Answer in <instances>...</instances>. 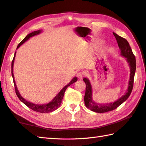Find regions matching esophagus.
<instances>
[{"mask_svg":"<svg viewBox=\"0 0 146 146\" xmlns=\"http://www.w3.org/2000/svg\"><path fill=\"white\" fill-rule=\"evenodd\" d=\"M84 76V73L83 72H82V71H79V72L76 73V76L80 79H82L83 78Z\"/></svg>","mask_w":146,"mask_h":146,"instance_id":"esophagus-1","label":"esophagus"}]
</instances>
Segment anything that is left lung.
Returning <instances> with one entry per match:
<instances>
[{
    "mask_svg": "<svg viewBox=\"0 0 146 146\" xmlns=\"http://www.w3.org/2000/svg\"><path fill=\"white\" fill-rule=\"evenodd\" d=\"M113 36L117 40L119 49L121 50V54L126 59L130 68V76H129L128 88L126 93L123 95L121 98L113 103H106V104H99L94 102L92 99V87L89 80L87 78H84L86 83V94L84 96V102L86 107L92 111L98 113H105L112 111L117 108L119 105L124 103L128 98L132 91L133 87L134 76L136 70V59L132 50L129 46V43L126 39L119 36L117 34L113 33Z\"/></svg>",
    "mask_w": 146,
    "mask_h": 146,
    "instance_id": "left-lung-1",
    "label": "left lung"
}]
</instances>
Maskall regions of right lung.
Masks as SVG:
<instances>
[{
  "label": "right lung",
  "instance_id": "add662e5",
  "mask_svg": "<svg viewBox=\"0 0 146 146\" xmlns=\"http://www.w3.org/2000/svg\"><path fill=\"white\" fill-rule=\"evenodd\" d=\"M41 30H39V31H34L33 33H31L30 34H29L28 35L25 37V38L23 39V40L20 42V43L18 44V45L17 46V48H18L23 43H24L26 41H27L28 39L33 37L34 36H36L37 34H39V33H41ZM15 54L16 52L14 55V57H13V59L12 60V63H11V75L13 78V82H14V86H15V92L17 94V96L19 100L22 102V103H24L25 105H27L29 108H30L31 109L33 110L35 112H40V113H49L53 112V111L57 109L58 108L60 107V105H61V102L63 98V96H64V92L66 89L68 88V86H70V85L73 84L74 82H75L77 81V78L76 77H74L71 81L69 83L68 85H66V86L63 87L62 89L60 91L59 94H58L56 96H55L54 100H53L52 102H49L47 104H44V105H37V104H34V103H31L29 102H27V100H25L21 96L20 92H18V90L17 89V85H16L15 83V77H14V75H13V64H14V60H15Z\"/></svg>",
  "mask_w": 146,
  "mask_h": 146
}]
</instances>
